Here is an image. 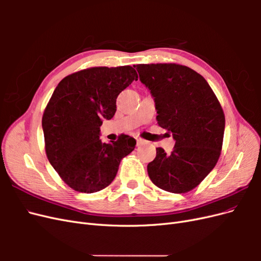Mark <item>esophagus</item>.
<instances>
[{
	"label": "esophagus",
	"instance_id": "obj_1",
	"mask_svg": "<svg viewBox=\"0 0 261 261\" xmlns=\"http://www.w3.org/2000/svg\"><path fill=\"white\" fill-rule=\"evenodd\" d=\"M135 138H136V141H137V145H140V144L144 143V139H143V138H140V137H138V136H136Z\"/></svg>",
	"mask_w": 261,
	"mask_h": 261
}]
</instances>
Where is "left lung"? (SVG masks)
Returning a JSON list of instances; mask_svg holds the SVG:
<instances>
[{
  "label": "left lung",
  "instance_id": "left-lung-1",
  "mask_svg": "<svg viewBox=\"0 0 261 261\" xmlns=\"http://www.w3.org/2000/svg\"><path fill=\"white\" fill-rule=\"evenodd\" d=\"M134 66L154 99L158 124L175 140L171 153L156 148L154 160L147 167L148 175L163 191H192L216 167L221 154L225 117L220 102L207 81L187 66Z\"/></svg>",
  "mask_w": 261,
  "mask_h": 261
}]
</instances>
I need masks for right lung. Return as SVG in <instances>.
I'll list each match as a JSON object with an SVG mask.
<instances>
[{
	"instance_id": "right-lung-1",
	"label": "right lung",
	"mask_w": 261,
	"mask_h": 261,
	"mask_svg": "<svg viewBox=\"0 0 261 261\" xmlns=\"http://www.w3.org/2000/svg\"><path fill=\"white\" fill-rule=\"evenodd\" d=\"M132 66L91 67L59 83L42 116L45 153L61 178L81 193H96L114 179L118 165L136 140L121 135L102 143V121L111 120L116 98L137 81Z\"/></svg>"
}]
</instances>
